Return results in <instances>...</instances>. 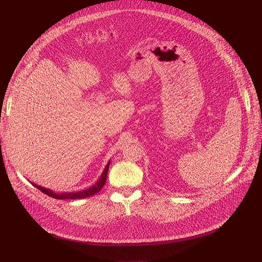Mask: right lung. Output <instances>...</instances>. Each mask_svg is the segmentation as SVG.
<instances>
[{"label": "right lung", "instance_id": "obj_1", "mask_svg": "<svg viewBox=\"0 0 262 262\" xmlns=\"http://www.w3.org/2000/svg\"><path fill=\"white\" fill-rule=\"evenodd\" d=\"M109 166H110V161L108 162V164L106 165L105 169L103 173H101V176L99 177V179L97 180L96 183L91 186L84 190H80V191H71V192H55V191H52L51 189H48V188H45V187H41L35 183H32L33 186H35L37 189H39L40 191H42L43 194H46L52 198H55V199H82V198H88V197H91L93 196L95 194H97V192L104 187L105 183H106V180H107V173H108V169H109Z\"/></svg>", "mask_w": 262, "mask_h": 262}]
</instances>
